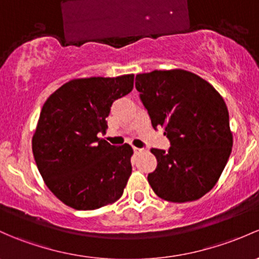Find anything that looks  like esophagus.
I'll use <instances>...</instances> for the list:
<instances>
[{
	"label": "esophagus",
	"instance_id": "obj_1",
	"mask_svg": "<svg viewBox=\"0 0 259 259\" xmlns=\"http://www.w3.org/2000/svg\"><path fill=\"white\" fill-rule=\"evenodd\" d=\"M134 152L137 155H139V154H141V152H144V149H139V148H134Z\"/></svg>",
	"mask_w": 259,
	"mask_h": 259
}]
</instances>
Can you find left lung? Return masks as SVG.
I'll return each mask as SVG.
<instances>
[{"label":"left lung","mask_w":259,"mask_h":259,"mask_svg":"<svg viewBox=\"0 0 259 259\" xmlns=\"http://www.w3.org/2000/svg\"><path fill=\"white\" fill-rule=\"evenodd\" d=\"M135 88L155 130L164 127L168 150L151 149L157 166L148 181L170 202L195 201L216 185L232 150L225 100L191 72L154 70L138 74Z\"/></svg>","instance_id":"1"}]
</instances>
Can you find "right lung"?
Here are the masks:
<instances>
[{
  "label": "right lung",
  "instance_id": "obj_1",
  "mask_svg": "<svg viewBox=\"0 0 259 259\" xmlns=\"http://www.w3.org/2000/svg\"><path fill=\"white\" fill-rule=\"evenodd\" d=\"M134 74L63 84L46 100L32 150L48 189L75 209H97L121 197L132 174V146L99 139L111 104L129 94Z\"/></svg>",
  "mask_w": 259,
  "mask_h": 259
}]
</instances>
